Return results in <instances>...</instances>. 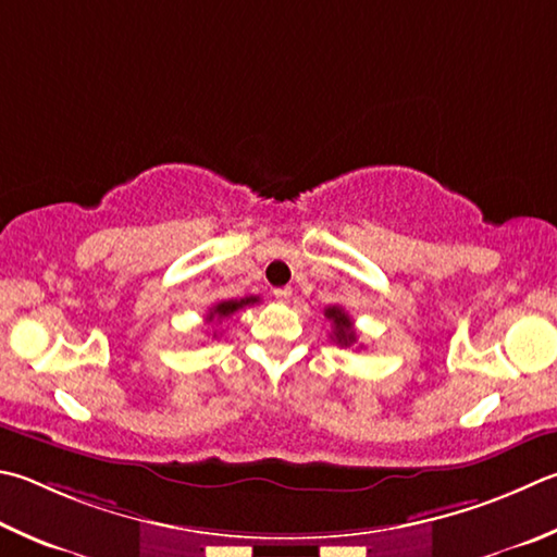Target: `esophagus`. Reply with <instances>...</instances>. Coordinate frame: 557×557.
Returning a JSON list of instances; mask_svg holds the SVG:
<instances>
[{
  "label": "esophagus",
  "instance_id": "obj_1",
  "mask_svg": "<svg viewBox=\"0 0 557 557\" xmlns=\"http://www.w3.org/2000/svg\"><path fill=\"white\" fill-rule=\"evenodd\" d=\"M272 295H275L280 305H285V301H289V297H292V289L289 287H277L275 292H272Z\"/></svg>",
  "mask_w": 557,
  "mask_h": 557
}]
</instances>
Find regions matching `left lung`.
<instances>
[{"label":"left lung","mask_w":557,"mask_h":557,"mask_svg":"<svg viewBox=\"0 0 557 557\" xmlns=\"http://www.w3.org/2000/svg\"><path fill=\"white\" fill-rule=\"evenodd\" d=\"M323 317H326L329 321H333V341L338 343V346L343 348H350L352 343L358 341L356 336V329H352V321L346 311H343L341 307H329L326 311H323Z\"/></svg>","instance_id":"left-lung-1"}]
</instances>
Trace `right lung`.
Masks as SVG:
<instances>
[{"mask_svg":"<svg viewBox=\"0 0 557 557\" xmlns=\"http://www.w3.org/2000/svg\"><path fill=\"white\" fill-rule=\"evenodd\" d=\"M260 297H246V299H226V301H219L216 307H211L207 313V321H221V319H228L231 313H236L238 309H244L248 305H258Z\"/></svg>","mask_w":557,"mask_h":557,"instance_id":"add662e5","label":"right lung"}]
</instances>
